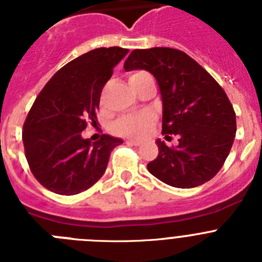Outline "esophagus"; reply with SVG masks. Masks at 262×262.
<instances>
[{
	"label": "esophagus",
	"instance_id": "1",
	"mask_svg": "<svg viewBox=\"0 0 262 262\" xmlns=\"http://www.w3.org/2000/svg\"><path fill=\"white\" fill-rule=\"evenodd\" d=\"M127 143H129V144H133V145H136V147L142 144V142H140V140H136V139H129V140H127Z\"/></svg>",
	"mask_w": 262,
	"mask_h": 262
}]
</instances>
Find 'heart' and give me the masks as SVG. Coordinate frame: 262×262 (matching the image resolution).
<instances>
[{
    "instance_id": "obj_1",
    "label": "heart",
    "mask_w": 262,
    "mask_h": 262,
    "mask_svg": "<svg viewBox=\"0 0 262 262\" xmlns=\"http://www.w3.org/2000/svg\"><path fill=\"white\" fill-rule=\"evenodd\" d=\"M148 75L145 72H135L129 76V84L135 82L143 76ZM155 123V115L138 114V115H124L117 119L113 124V131L118 135L131 136V138H142L149 131Z\"/></svg>"
}]
</instances>
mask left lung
Instances as JSON below:
<instances>
[{
	"instance_id": "left-lung-1",
	"label": "left lung",
	"mask_w": 262,
	"mask_h": 262,
	"mask_svg": "<svg viewBox=\"0 0 262 262\" xmlns=\"http://www.w3.org/2000/svg\"><path fill=\"white\" fill-rule=\"evenodd\" d=\"M128 71L156 78L163 99V135L178 136L177 147L157 139L159 155L147 168L164 184L181 189L210 181L223 166L236 135V115L226 92L209 72L180 50H134Z\"/></svg>"
}]
</instances>
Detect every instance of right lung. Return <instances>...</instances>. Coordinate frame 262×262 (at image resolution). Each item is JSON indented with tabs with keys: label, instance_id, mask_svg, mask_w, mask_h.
<instances>
[{
	"label": "right lung",
	"instance_id": "obj_1",
	"mask_svg": "<svg viewBox=\"0 0 262 262\" xmlns=\"http://www.w3.org/2000/svg\"><path fill=\"white\" fill-rule=\"evenodd\" d=\"M128 53L120 47L96 48L52 76L31 106L22 140L34 177L61 195L88 190L102 177L111 151L123 140L102 135L92 143L81 133L97 126L99 98L113 69Z\"/></svg>",
	"mask_w": 262,
	"mask_h": 262
}]
</instances>
